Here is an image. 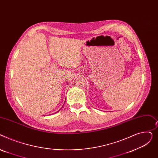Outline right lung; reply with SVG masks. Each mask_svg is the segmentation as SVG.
<instances>
[{
	"mask_svg": "<svg viewBox=\"0 0 158 158\" xmlns=\"http://www.w3.org/2000/svg\"><path fill=\"white\" fill-rule=\"evenodd\" d=\"M59 111H60V110H59ZM59 111H58V112H59Z\"/></svg>",
	"mask_w": 158,
	"mask_h": 158,
	"instance_id": "right-lung-1",
	"label": "right lung"
}]
</instances>
